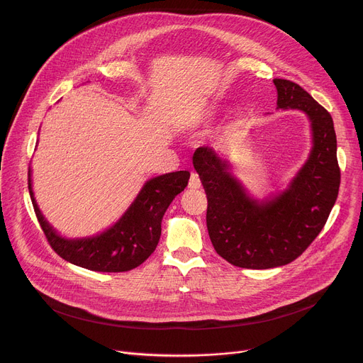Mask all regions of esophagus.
Masks as SVG:
<instances>
[{
    "label": "esophagus",
    "instance_id": "34e87169",
    "mask_svg": "<svg viewBox=\"0 0 363 363\" xmlns=\"http://www.w3.org/2000/svg\"><path fill=\"white\" fill-rule=\"evenodd\" d=\"M188 186L191 188V189H198V188H201V179H199V177H198V174H191V178H189V184H188Z\"/></svg>",
    "mask_w": 363,
    "mask_h": 363
}]
</instances>
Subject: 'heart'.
<instances>
[{"label": "heart", "instance_id": "b5f03b06", "mask_svg": "<svg viewBox=\"0 0 363 363\" xmlns=\"http://www.w3.org/2000/svg\"><path fill=\"white\" fill-rule=\"evenodd\" d=\"M208 116H210V115H203V118H208Z\"/></svg>", "mask_w": 363, "mask_h": 363}]
</instances>
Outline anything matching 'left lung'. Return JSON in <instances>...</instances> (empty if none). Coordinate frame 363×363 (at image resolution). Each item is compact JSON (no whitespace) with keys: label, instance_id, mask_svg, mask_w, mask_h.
<instances>
[{"label":"left lung","instance_id":"1","mask_svg":"<svg viewBox=\"0 0 363 363\" xmlns=\"http://www.w3.org/2000/svg\"><path fill=\"white\" fill-rule=\"evenodd\" d=\"M277 108L307 115L313 132L310 157L280 195L257 201L210 146L194 152L192 164L208 199L206 228L216 251L241 269L291 263L325 227L337 198L340 168L330 113L297 83L274 79Z\"/></svg>","mask_w":363,"mask_h":363}]
</instances>
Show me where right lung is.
<instances>
[{"label":"right lung","mask_w":363,"mask_h":363,"mask_svg":"<svg viewBox=\"0 0 363 363\" xmlns=\"http://www.w3.org/2000/svg\"><path fill=\"white\" fill-rule=\"evenodd\" d=\"M30 177L28 171V191L34 211L51 248L74 266L101 273L129 272L146 260L160 242L167 208L189 181L188 171L152 178L113 227L96 237L67 240L60 237L40 213Z\"/></svg>","instance_id":"right-lung-1"}]
</instances>
